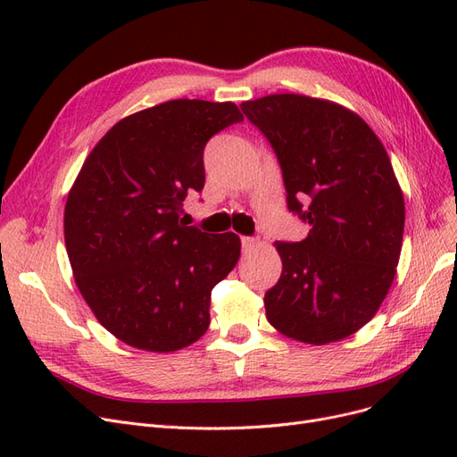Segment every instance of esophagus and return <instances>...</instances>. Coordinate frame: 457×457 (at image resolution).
Instances as JSON below:
<instances>
[{
    "label": "esophagus",
    "mask_w": 457,
    "mask_h": 457,
    "mask_svg": "<svg viewBox=\"0 0 457 457\" xmlns=\"http://www.w3.org/2000/svg\"><path fill=\"white\" fill-rule=\"evenodd\" d=\"M255 245H259V240H257V238H250V237H244V238H242V252H244V253L252 252Z\"/></svg>",
    "instance_id": "esophagus-1"
}]
</instances>
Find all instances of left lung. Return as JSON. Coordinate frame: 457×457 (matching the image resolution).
<instances>
[{
	"instance_id": "left-lung-1",
	"label": "left lung",
	"mask_w": 457,
	"mask_h": 457,
	"mask_svg": "<svg viewBox=\"0 0 457 457\" xmlns=\"http://www.w3.org/2000/svg\"><path fill=\"white\" fill-rule=\"evenodd\" d=\"M282 168L287 210L309 223L301 242H274L280 280L267 320L309 345L349 337L378 312L395 280L404 196L378 135L349 108L282 93L242 103Z\"/></svg>"
}]
</instances>
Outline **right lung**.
Listing matches in <instances>:
<instances>
[{
  "instance_id": "add662e5",
  "label": "right lung",
  "mask_w": 457,
  "mask_h": 457,
  "mask_svg": "<svg viewBox=\"0 0 457 457\" xmlns=\"http://www.w3.org/2000/svg\"><path fill=\"white\" fill-rule=\"evenodd\" d=\"M244 116L234 103L177 99L120 120L89 152L64 207V242L79 294L110 334L173 353L210 326L212 289L240 257L234 232L181 219L202 192L204 148Z\"/></svg>"
}]
</instances>
